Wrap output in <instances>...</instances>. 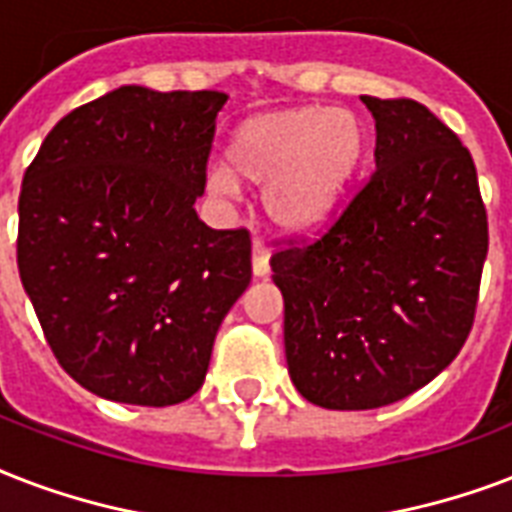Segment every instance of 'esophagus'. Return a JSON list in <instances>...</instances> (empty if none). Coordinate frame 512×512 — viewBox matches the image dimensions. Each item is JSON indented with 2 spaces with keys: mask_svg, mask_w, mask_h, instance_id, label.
I'll return each mask as SVG.
<instances>
[{
  "mask_svg": "<svg viewBox=\"0 0 512 512\" xmlns=\"http://www.w3.org/2000/svg\"><path fill=\"white\" fill-rule=\"evenodd\" d=\"M251 264H253V275H256V277H267L269 275V248L261 243V240H253Z\"/></svg>",
  "mask_w": 512,
  "mask_h": 512,
  "instance_id": "obj_1",
  "label": "esophagus"
}]
</instances>
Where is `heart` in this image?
Masks as SVG:
<instances>
[{
    "label": "heart",
    "instance_id": "1",
    "mask_svg": "<svg viewBox=\"0 0 512 512\" xmlns=\"http://www.w3.org/2000/svg\"><path fill=\"white\" fill-rule=\"evenodd\" d=\"M363 157V128L347 109L296 106L245 120L229 165L208 176L216 197H235L240 178L264 184V211L277 227H315L334 211Z\"/></svg>",
    "mask_w": 512,
    "mask_h": 512
}]
</instances>
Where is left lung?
<instances>
[{
	"label": "left lung",
	"instance_id": "1",
	"mask_svg": "<svg viewBox=\"0 0 512 512\" xmlns=\"http://www.w3.org/2000/svg\"><path fill=\"white\" fill-rule=\"evenodd\" d=\"M360 101L374 173L318 240L269 259L293 387L336 411L390 406L457 358L489 251L462 141L417 101Z\"/></svg>",
	"mask_w": 512,
	"mask_h": 512
}]
</instances>
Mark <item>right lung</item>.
Wrapping results in <instances>:
<instances>
[{"mask_svg":"<svg viewBox=\"0 0 512 512\" xmlns=\"http://www.w3.org/2000/svg\"><path fill=\"white\" fill-rule=\"evenodd\" d=\"M224 104L122 85L66 114L23 176L21 283L63 371L98 398H192L251 283V235L194 211Z\"/></svg>","mask_w":512,"mask_h":512,"instance_id":"1","label":"right lung"}]
</instances>
